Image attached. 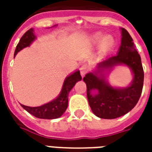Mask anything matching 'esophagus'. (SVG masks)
Masks as SVG:
<instances>
[{
  "label": "esophagus",
  "mask_w": 152,
  "mask_h": 152,
  "mask_svg": "<svg viewBox=\"0 0 152 152\" xmlns=\"http://www.w3.org/2000/svg\"><path fill=\"white\" fill-rule=\"evenodd\" d=\"M88 71H89V68H88V66H87L86 64H83V65H81L80 68V75L82 76H85L86 73L88 72Z\"/></svg>",
  "instance_id": "1"
}]
</instances>
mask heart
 Returning <instances> with one entry per match:
<instances>
[{
	"instance_id": "heart-1",
	"label": "heart",
	"mask_w": 152,
	"mask_h": 152,
	"mask_svg": "<svg viewBox=\"0 0 152 152\" xmlns=\"http://www.w3.org/2000/svg\"><path fill=\"white\" fill-rule=\"evenodd\" d=\"M102 35L98 34L94 37V40L95 43H99L101 40H102L100 43V52L102 53H106L112 50V47L114 46V39L111 36H107L102 40Z\"/></svg>"
}]
</instances>
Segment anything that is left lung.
Wrapping results in <instances>:
<instances>
[{
  "mask_svg": "<svg viewBox=\"0 0 152 152\" xmlns=\"http://www.w3.org/2000/svg\"><path fill=\"white\" fill-rule=\"evenodd\" d=\"M121 45L118 53L99 63L94 72L83 78L87 86V99L94 114L102 119H115L124 115L136 106L143 86L144 72L141 57L135 49L133 39L121 28ZM123 64L129 66L134 75L131 86L114 88L105 80L104 72Z\"/></svg>",
  "mask_w": 152,
  "mask_h": 152,
  "instance_id": "obj_1",
  "label": "left lung"
}]
</instances>
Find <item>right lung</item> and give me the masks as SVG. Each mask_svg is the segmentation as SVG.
<instances>
[{
    "label": "right lung",
    "instance_id": "add662e5",
    "mask_svg": "<svg viewBox=\"0 0 152 152\" xmlns=\"http://www.w3.org/2000/svg\"><path fill=\"white\" fill-rule=\"evenodd\" d=\"M33 31L34 30L31 28L26 31L22 37L15 49V57L18 52H19L25 47L29 46L31 42L36 39V36L33 33ZM80 80H81V76L80 74V71H76L65 79L63 82L62 91L59 94V95L55 99H53V101L40 107H35L21 104L22 107L30 114L34 115L35 117L40 118V119L51 120V119H57L60 117L67 108L68 94L76 85V83Z\"/></svg>",
    "mask_w": 152,
    "mask_h": 152
}]
</instances>
